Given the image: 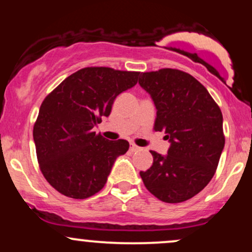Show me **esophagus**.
Instances as JSON below:
<instances>
[{
  "label": "esophagus",
  "instance_id": "34e87169",
  "mask_svg": "<svg viewBox=\"0 0 252 252\" xmlns=\"http://www.w3.org/2000/svg\"><path fill=\"white\" fill-rule=\"evenodd\" d=\"M140 149V147H137L136 144H130V152H137Z\"/></svg>",
  "mask_w": 252,
  "mask_h": 252
}]
</instances>
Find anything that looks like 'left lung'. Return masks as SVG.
Segmentation results:
<instances>
[{
  "label": "left lung",
  "mask_w": 252,
  "mask_h": 252,
  "mask_svg": "<svg viewBox=\"0 0 252 252\" xmlns=\"http://www.w3.org/2000/svg\"><path fill=\"white\" fill-rule=\"evenodd\" d=\"M138 84L156 106L155 131H164L166 156L150 150L153 166L140 172L146 189L168 204L186 201L207 186L224 149L222 115L206 88L175 68L142 72Z\"/></svg>",
  "instance_id": "obj_1"
}]
</instances>
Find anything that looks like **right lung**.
Returning a JSON list of instances; mask_svg holds the SVG:
<instances>
[{
  "label": "right lung",
  "mask_w": 252,
  "mask_h": 252,
  "mask_svg": "<svg viewBox=\"0 0 252 252\" xmlns=\"http://www.w3.org/2000/svg\"><path fill=\"white\" fill-rule=\"evenodd\" d=\"M140 72L85 67L46 96L34 123L40 170L53 189L73 199L94 195L106 184L129 142L109 141L94 126L111 112L115 98L137 83Z\"/></svg>",
  "instance_id": "add662e5"
}]
</instances>
